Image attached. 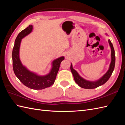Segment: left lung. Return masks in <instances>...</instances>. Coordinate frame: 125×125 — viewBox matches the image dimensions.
Returning a JSON list of instances; mask_svg holds the SVG:
<instances>
[{"mask_svg":"<svg viewBox=\"0 0 125 125\" xmlns=\"http://www.w3.org/2000/svg\"><path fill=\"white\" fill-rule=\"evenodd\" d=\"M108 42H109L110 46L111 48V62L110 65V68L107 72L99 80H98L96 82H90L85 80L83 78L78 75V73H77V71L75 70L73 68V65L71 64L70 69L73 76L74 79L76 83L78 85L84 89H95L97 88L98 86L102 85L104 84H105L111 77V75L113 73L115 67V49L113 46L112 42H111L110 40H108Z\"/></svg>","mask_w":125,"mask_h":125,"instance_id":"obj_1","label":"left lung"}]
</instances>
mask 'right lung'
<instances>
[{
	"mask_svg": "<svg viewBox=\"0 0 125 125\" xmlns=\"http://www.w3.org/2000/svg\"><path fill=\"white\" fill-rule=\"evenodd\" d=\"M32 30V25H30L19 33L16 38L12 51L13 69L15 76L24 85L31 89L42 90L50 87L54 83L61 63L64 57H61L54 61L52 69L46 76H38L23 67L20 62L19 55L20 42L21 39L30 34Z\"/></svg>",
	"mask_w": 125,
	"mask_h": 125,
	"instance_id": "1",
	"label": "right lung"
}]
</instances>
